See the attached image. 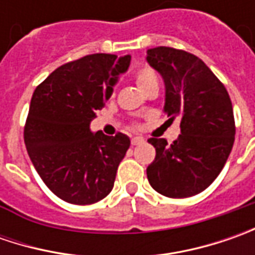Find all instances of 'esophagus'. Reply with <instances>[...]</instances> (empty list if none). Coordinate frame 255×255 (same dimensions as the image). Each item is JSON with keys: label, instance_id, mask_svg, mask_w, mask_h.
Here are the masks:
<instances>
[{"label": "esophagus", "instance_id": "1", "mask_svg": "<svg viewBox=\"0 0 255 255\" xmlns=\"http://www.w3.org/2000/svg\"><path fill=\"white\" fill-rule=\"evenodd\" d=\"M144 143V139L140 137V136H136V137H132V144L133 146H137V144H142Z\"/></svg>", "mask_w": 255, "mask_h": 255}]
</instances>
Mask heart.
<instances>
[{
    "mask_svg": "<svg viewBox=\"0 0 255 255\" xmlns=\"http://www.w3.org/2000/svg\"><path fill=\"white\" fill-rule=\"evenodd\" d=\"M136 78H137V85H139V86H143L144 84H149V82H152V81H157L154 72H153L152 69H149V68H143V69H140Z\"/></svg>",
    "mask_w": 255,
    "mask_h": 255,
    "instance_id": "1",
    "label": "heart"
}]
</instances>
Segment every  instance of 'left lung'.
<instances>
[{
  "instance_id": "obj_1",
  "label": "left lung",
  "mask_w": 255,
  "mask_h": 255,
  "mask_svg": "<svg viewBox=\"0 0 255 255\" xmlns=\"http://www.w3.org/2000/svg\"><path fill=\"white\" fill-rule=\"evenodd\" d=\"M146 61L164 81L163 111L180 121L179 137L167 144L152 137L156 157L147 180L166 197L183 199L206 190L229 159L236 126L230 96L209 66L181 49H147Z\"/></svg>"
}]
</instances>
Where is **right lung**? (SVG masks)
Instances as JSON below:
<instances>
[{
    "label": "right lung",
    "mask_w": 255,
    "mask_h": 255,
    "mask_svg": "<svg viewBox=\"0 0 255 255\" xmlns=\"http://www.w3.org/2000/svg\"><path fill=\"white\" fill-rule=\"evenodd\" d=\"M130 55H86L59 66L35 89L24 140L48 189L72 204H93L113 189L130 139L93 133L89 125L113 93Z\"/></svg>",
    "instance_id": "1"
}]
</instances>
